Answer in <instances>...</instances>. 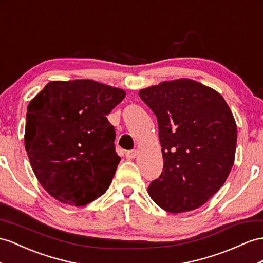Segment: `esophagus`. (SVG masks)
Instances as JSON below:
<instances>
[{"label": "esophagus", "mask_w": 263, "mask_h": 263, "mask_svg": "<svg viewBox=\"0 0 263 263\" xmlns=\"http://www.w3.org/2000/svg\"><path fill=\"white\" fill-rule=\"evenodd\" d=\"M137 156H138V151L137 150H131V151H127L125 153V157L127 159H134V158H137Z\"/></svg>", "instance_id": "esophagus-1"}]
</instances>
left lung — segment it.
<instances>
[{
    "label": "left lung",
    "mask_w": 263,
    "mask_h": 263,
    "mask_svg": "<svg viewBox=\"0 0 263 263\" xmlns=\"http://www.w3.org/2000/svg\"><path fill=\"white\" fill-rule=\"evenodd\" d=\"M156 114L163 171L147 187L170 213L194 210L223 185L237 146V124L220 93L190 79L139 92Z\"/></svg>",
    "instance_id": "left-lung-1"
}]
</instances>
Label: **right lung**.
<instances>
[{
  "mask_svg": "<svg viewBox=\"0 0 263 263\" xmlns=\"http://www.w3.org/2000/svg\"><path fill=\"white\" fill-rule=\"evenodd\" d=\"M124 98L118 87L73 80L51 81L31 101L25 150L50 196L83 206L105 193L121 160L106 116Z\"/></svg>",
  "mask_w": 263,
  "mask_h": 263,
  "instance_id": "obj_1",
  "label": "right lung"
}]
</instances>
